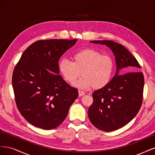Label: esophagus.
<instances>
[{
  "mask_svg": "<svg viewBox=\"0 0 155 155\" xmlns=\"http://www.w3.org/2000/svg\"><path fill=\"white\" fill-rule=\"evenodd\" d=\"M78 93H79V97H81V96H84V95H85V94L83 91H80V90L78 91Z\"/></svg>",
  "mask_w": 155,
  "mask_h": 155,
  "instance_id": "obj_1",
  "label": "esophagus"
}]
</instances>
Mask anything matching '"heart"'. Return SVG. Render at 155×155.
Wrapping results in <instances>:
<instances>
[{
	"mask_svg": "<svg viewBox=\"0 0 155 155\" xmlns=\"http://www.w3.org/2000/svg\"><path fill=\"white\" fill-rule=\"evenodd\" d=\"M72 58L73 62L64 58L59 64L60 73L67 82L74 83L80 76L81 72L83 77L74 84L79 88L99 89L110 81L115 64L109 55L88 48L74 53Z\"/></svg>",
	"mask_w": 155,
	"mask_h": 155,
	"instance_id": "heart-1",
	"label": "heart"
}]
</instances>
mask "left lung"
Returning <instances> with one entry per match:
<instances>
[{"label":"left lung","instance_id":"obj_1","mask_svg":"<svg viewBox=\"0 0 155 155\" xmlns=\"http://www.w3.org/2000/svg\"><path fill=\"white\" fill-rule=\"evenodd\" d=\"M91 42L107 46L116 59V75L108 85L92 93L93 103L88 110L94 126L110 132L125 126L137 114L142 104L144 77L137 72L141 66L137 59L123 45L112 41ZM126 67L137 72L119 76V70Z\"/></svg>","mask_w":155,"mask_h":155}]
</instances>
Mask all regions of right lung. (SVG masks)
Returning a JSON list of instances; mask_svg holds the SVG:
<instances>
[{"label": "right lung", "instance_id": "obj_1", "mask_svg": "<svg viewBox=\"0 0 155 155\" xmlns=\"http://www.w3.org/2000/svg\"><path fill=\"white\" fill-rule=\"evenodd\" d=\"M77 39L39 40L14 68L12 85L17 107L30 124L45 130L58 127L78 97L77 88L59 75L58 61Z\"/></svg>", "mask_w": 155, "mask_h": 155}]
</instances>
